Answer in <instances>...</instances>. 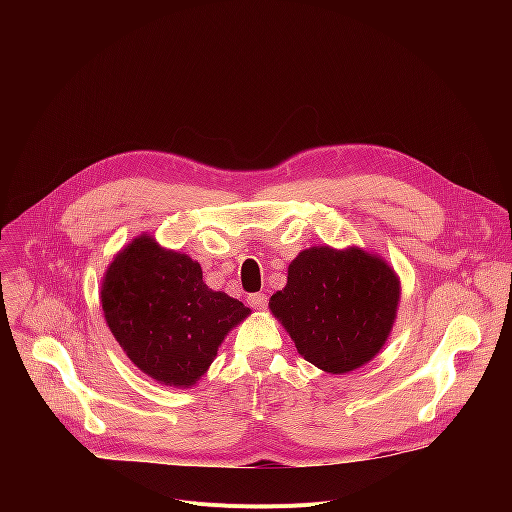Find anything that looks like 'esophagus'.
<instances>
[{
  "label": "esophagus",
  "instance_id": "34e87169",
  "mask_svg": "<svg viewBox=\"0 0 512 512\" xmlns=\"http://www.w3.org/2000/svg\"><path fill=\"white\" fill-rule=\"evenodd\" d=\"M247 304L253 308V310H265L267 308V296L265 294H251L247 298Z\"/></svg>",
  "mask_w": 512,
  "mask_h": 512
}]
</instances>
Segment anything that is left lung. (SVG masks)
<instances>
[{
	"label": "left lung",
	"mask_w": 512,
	"mask_h": 512,
	"mask_svg": "<svg viewBox=\"0 0 512 512\" xmlns=\"http://www.w3.org/2000/svg\"><path fill=\"white\" fill-rule=\"evenodd\" d=\"M401 296L395 271L358 247H310L271 296L273 316L298 352L324 373L354 371L385 346Z\"/></svg>",
	"instance_id": "8db88e82"
}]
</instances>
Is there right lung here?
Instances as JSON below:
<instances>
[{"label":"right lung","mask_w":512,"mask_h":512,"mask_svg":"<svg viewBox=\"0 0 512 512\" xmlns=\"http://www.w3.org/2000/svg\"><path fill=\"white\" fill-rule=\"evenodd\" d=\"M105 320L139 371L170 387H192L218 346L251 310L212 291L202 269L152 237L133 239L101 283Z\"/></svg>","instance_id":"add662e5"}]
</instances>
